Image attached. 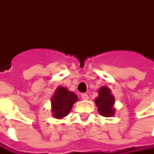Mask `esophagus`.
<instances>
[{
  "instance_id": "1",
  "label": "esophagus",
  "mask_w": 154,
  "mask_h": 154,
  "mask_svg": "<svg viewBox=\"0 0 154 154\" xmlns=\"http://www.w3.org/2000/svg\"><path fill=\"white\" fill-rule=\"evenodd\" d=\"M81 98H82V100H88V94H86V93H82L81 94Z\"/></svg>"
}]
</instances>
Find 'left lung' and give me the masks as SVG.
I'll return each instance as SVG.
<instances>
[{
	"label": "left lung",
	"instance_id": "1",
	"mask_svg": "<svg viewBox=\"0 0 154 154\" xmlns=\"http://www.w3.org/2000/svg\"><path fill=\"white\" fill-rule=\"evenodd\" d=\"M95 103L98 107L100 115H102L103 116L112 117L115 115V97L112 95L111 90L106 86L100 88L99 96L95 99Z\"/></svg>",
	"mask_w": 154,
	"mask_h": 154
}]
</instances>
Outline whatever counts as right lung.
<instances>
[{
  "label": "right lung",
  "mask_w": 154,
  "mask_h": 154,
  "mask_svg": "<svg viewBox=\"0 0 154 154\" xmlns=\"http://www.w3.org/2000/svg\"><path fill=\"white\" fill-rule=\"evenodd\" d=\"M78 100V96L69 91L66 88L59 86L51 97V113L54 118L62 119L66 116L74 103Z\"/></svg>",
  "instance_id": "1"
}]
</instances>
